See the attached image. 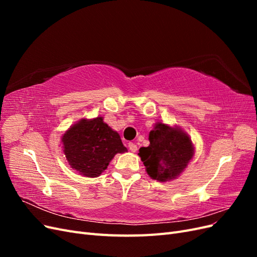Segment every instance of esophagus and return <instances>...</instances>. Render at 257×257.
<instances>
[{
  "label": "esophagus",
  "instance_id": "obj_1",
  "mask_svg": "<svg viewBox=\"0 0 257 257\" xmlns=\"http://www.w3.org/2000/svg\"><path fill=\"white\" fill-rule=\"evenodd\" d=\"M128 148H130V150L132 152H136L137 151V146L134 143H128Z\"/></svg>",
  "mask_w": 257,
  "mask_h": 257
}]
</instances>
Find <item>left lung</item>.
<instances>
[{"instance_id": "8db88e82", "label": "left lung", "mask_w": 257, "mask_h": 257, "mask_svg": "<svg viewBox=\"0 0 257 257\" xmlns=\"http://www.w3.org/2000/svg\"><path fill=\"white\" fill-rule=\"evenodd\" d=\"M149 147L139 149L147 173L154 180L168 181L180 175L193 158L194 147L181 130L157 123L149 134Z\"/></svg>"}]
</instances>
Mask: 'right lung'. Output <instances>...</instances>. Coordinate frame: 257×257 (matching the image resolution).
I'll use <instances>...</instances> for the list:
<instances>
[{"label":"right lung","mask_w":257,"mask_h":257,"mask_svg":"<svg viewBox=\"0 0 257 257\" xmlns=\"http://www.w3.org/2000/svg\"><path fill=\"white\" fill-rule=\"evenodd\" d=\"M62 143L68 164L89 178L99 176L116 153L126 151L120 135L104 123L102 116L74 124Z\"/></svg>","instance_id":"1"}]
</instances>
